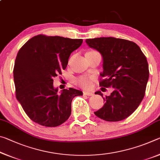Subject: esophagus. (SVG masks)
I'll return each mask as SVG.
<instances>
[{
  "label": "esophagus",
  "mask_w": 160,
  "mask_h": 160,
  "mask_svg": "<svg viewBox=\"0 0 160 160\" xmlns=\"http://www.w3.org/2000/svg\"><path fill=\"white\" fill-rule=\"evenodd\" d=\"M83 94H84V95H87V96H92V95H93V94H94V92H92V91H84Z\"/></svg>",
  "instance_id": "34e87169"
}]
</instances>
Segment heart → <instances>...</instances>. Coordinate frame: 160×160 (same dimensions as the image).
I'll list each match as a JSON object with an SVG mask.
<instances>
[{
    "label": "heart",
    "mask_w": 160,
    "mask_h": 160,
    "mask_svg": "<svg viewBox=\"0 0 160 160\" xmlns=\"http://www.w3.org/2000/svg\"><path fill=\"white\" fill-rule=\"evenodd\" d=\"M92 80V78L81 76L78 78L76 80H75V82H76L78 85L82 87V88H89L91 87Z\"/></svg>",
    "instance_id": "1"
}]
</instances>
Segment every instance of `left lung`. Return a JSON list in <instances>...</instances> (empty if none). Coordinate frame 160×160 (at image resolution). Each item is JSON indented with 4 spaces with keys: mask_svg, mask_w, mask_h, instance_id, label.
<instances>
[{
    "mask_svg": "<svg viewBox=\"0 0 160 160\" xmlns=\"http://www.w3.org/2000/svg\"><path fill=\"white\" fill-rule=\"evenodd\" d=\"M89 47L101 53L104 80L99 85L112 87L109 96L103 97L104 104L94 112L107 121H119L133 113L145 96L149 79L148 63L145 56L135 43L115 37L88 39Z\"/></svg>",
    "mask_w": 160,
    "mask_h": 160,
    "instance_id": "1",
    "label": "left lung"
}]
</instances>
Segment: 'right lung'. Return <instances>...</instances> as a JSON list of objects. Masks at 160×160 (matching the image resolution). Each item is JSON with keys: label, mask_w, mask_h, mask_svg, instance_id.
Returning <instances> with one entry per match:
<instances>
[{"label": "right lung", "mask_w": 160, "mask_h": 160, "mask_svg": "<svg viewBox=\"0 0 160 160\" xmlns=\"http://www.w3.org/2000/svg\"><path fill=\"white\" fill-rule=\"evenodd\" d=\"M82 43V39L40 34L18 51L13 70L16 98L34 122L56 127L70 117L72 100L82 92L69 88L58 93L53 78L66 68L70 54Z\"/></svg>", "instance_id": "right-lung-1"}]
</instances>
